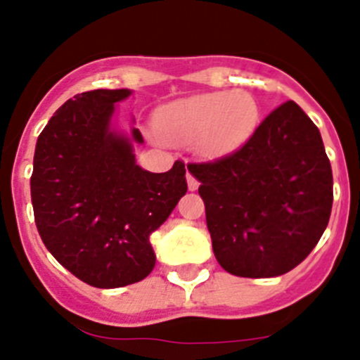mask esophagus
Masks as SVG:
<instances>
[{
  "label": "esophagus",
  "instance_id": "obj_1",
  "mask_svg": "<svg viewBox=\"0 0 360 360\" xmlns=\"http://www.w3.org/2000/svg\"><path fill=\"white\" fill-rule=\"evenodd\" d=\"M187 185H188V191H195V188L199 187V181L195 179L194 175H192L191 172L187 169Z\"/></svg>",
  "mask_w": 360,
  "mask_h": 360
}]
</instances>
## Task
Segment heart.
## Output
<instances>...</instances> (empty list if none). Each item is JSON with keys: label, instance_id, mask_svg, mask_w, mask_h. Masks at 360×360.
Returning <instances> with one entry per match:
<instances>
[{"label": "heart", "instance_id": "b5f03b06", "mask_svg": "<svg viewBox=\"0 0 360 360\" xmlns=\"http://www.w3.org/2000/svg\"><path fill=\"white\" fill-rule=\"evenodd\" d=\"M155 124L169 140H195L205 154H226L252 136L259 105L247 91L202 92L161 106Z\"/></svg>", "mask_w": 360, "mask_h": 360}]
</instances>
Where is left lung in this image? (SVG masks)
<instances>
[{
	"instance_id": "1",
	"label": "left lung",
	"mask_w": 360,
	"mask_h": 360,
	"mask_svg": "<svg viewBox=\"0 0 360 360\" xmlns=\"http://www.w3.org/2000/svg\"><path fill=\"white\" fill-rule=\"evenodd\" d=\"M187 168L201 181L213 254L231 275H285L329 222L330 162L319 127L294 101L273 110L238 150Z\"/></svg>"
}]
</instances>
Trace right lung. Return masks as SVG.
Masks as SVG:
<instances>
[{
  "mask_svg": "<svg viewBox=\"0 0 360 360\" xmlns=\"http://www.w3.org/2000/svg\"><path fill=\"white\" fill-rule=\"evenodd\" d=\"M129 89H96L68 99L37 141L31 175L34 222L47 250L98 289L131 285L150 275V234L187 192L185 165L150 173L133 143L110 129L115 103Z\"/></svg>",
  "mask_w": 360,
  "mask_h": 360,
  "instance_id": "1",
  "label": "right lung"
}]
</instances>
